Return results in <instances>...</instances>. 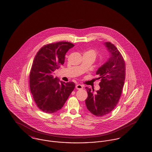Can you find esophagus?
<instances>
[{
  "instance_id": "obj_1",
  "label": "esophagus",
  "mask_w": 152,
  "mask_h": 152,
  "mask_svg": "<svg viewBox=\"0 0 152 152\" xmlns=\"http://www.w3.org/2000/svg\"><path fill=\"white\" fill-rule=\"evenodd\" d=\"M76 88L78 89V90H82L83 89V86L81 85V84H77L76 86Z\"/></svg>"
}]
</instances>
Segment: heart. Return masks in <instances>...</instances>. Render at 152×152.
Returning a JSON list of instances; mask_svg holds the SVG:
<instances>
[{
  "instance_id": "b5f03b06",
  "label": "heart",
  "mask_w": 152,
  "mask_h": 152,
  "mask_svg": "<svg viewBox=\"0 0 152 152\" xmlns=\"http://www.w3.org/2000/svg\"><path fill=\"white\" fill-rule=\"evenodd\" d=\"M84 54H90L93 56L94 57V58H96V53L94 50L93 49H90L89 50L87 51L86 52L84 53Z\"/></svg>"
}]
</instances>
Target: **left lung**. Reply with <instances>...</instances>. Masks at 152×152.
Segmentation results:
<instances>
[{
	"instance_id": "8db88e82",
	"label": "left lung",
	"mask_w": 152,
	"mask_h": 152,
	"mask_svg": "<svg viewBox=\"0 0 152 152\" xmlns=\"http://www.w3.org/2000/svg\"><path fill=\"white\" fill-rule=\"evenodd\" d=\"M104 45L109 56L96 72L100 79L99 90L94 93V89L86 88L88 94L86 100L87 109L97 117L108 114L116 107L126 78V65L121 53L110 42H105Z\"/></svg>"
}]
</instances>
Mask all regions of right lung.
I'll return each mask as SVG.
<instances>
[{"label":"right lung","mask_w":152,"mask_h":152,"mask_svg":"<svg viewBox=\"0 0 152 152\" xmlns=\"http://www.w3.org/2000/svg\"><path fill=\"white\" fill-rule=\"evenodd\" d=\"M74 46L67 42L49 44L35 56L30 72V89L37 105L45 113L60 110L74 90V83L62 82L53 75L64 64L66 53Z\"/></svg>","instance_id":"add662e5"}]
</instances>
